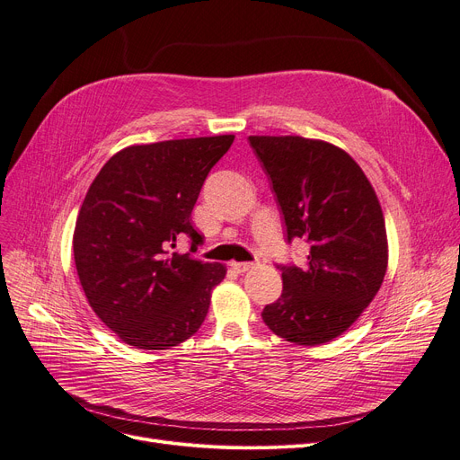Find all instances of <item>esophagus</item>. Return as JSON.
Instances as JSON below:
<instances>
[{
  "label": "esophagus",
  "mask_w": 460,
  "mask_h": 460,
  "mask_svg": "<svg viewBox=\"0 0 460 460\" xmlns=\"http://www.w3.org/2000/svg\"><path fill=\"white\" fill-rule=\"evenodd\" d=\"M231 267L236 270V272H248L252 269H255L253 262H231Z\"/></svg>",
  "instance_id": "esophagus-1"
}]
</instances>
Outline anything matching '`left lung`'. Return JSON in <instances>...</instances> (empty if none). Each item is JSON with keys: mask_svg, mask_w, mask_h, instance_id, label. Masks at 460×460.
I'll list each match as a JSON object with an SVG mask.
<instances>
[{"mask_svg": "<svg viewBox=\"0 0 460 460\" xmlns=\"http://www.w3.org/2000/svg\"><path fill=\"white\" fill-rule=\"evenodd\" d=\"M281 208L287 240L309 244L307 264L279 267L283 293L261 317L283 340L315 347L347 332L388 269L376 193L349 153L302 136H250Z\"/></svg>", "mask_w": 460, "mask_h": 460, "instance_id": "8db88e82", "label": "left lung"}]
</instances>
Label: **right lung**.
Here are the masks:
<instances>
[{
  "instance_id": "add662e5",
  "label": "right lung",
  "mask_w": 460,
  "mask_h": 460,
  "mask_svg": "<svg viewBox=\"0 0 460 460\" xmlns=\"http://www.w3.org/2000/svg\"><path fill=\"white\" fill-rule=\"evenodd\" d=\"M234 136L130 145L94 177L82 203L72 250L85 298L119 340L145 350L186 341L203 324L220 262L172 253L177 238L201 234L191 210Z\"/></svg>"
}]
</instances>
